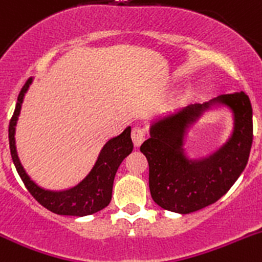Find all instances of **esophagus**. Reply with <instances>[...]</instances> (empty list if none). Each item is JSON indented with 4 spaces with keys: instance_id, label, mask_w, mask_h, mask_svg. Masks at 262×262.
<instances>
[{
    "instance_id": "34e87169",
    "label": "esophagus",
    "mask_w": 262,
    "mask_h": 262,
    "mask_svg": "<svg viewBox=\"0 0 262 262\" xmlns=\"http://www.w3.org/2000/svg\"><path fill=\"white\" fill-rule=\"evenodd\" d=\"M144 138H146V132H144L143 128H141V126H134L132 129V139H133L134 146H141Z\"/></svg>"
}]
</instances>
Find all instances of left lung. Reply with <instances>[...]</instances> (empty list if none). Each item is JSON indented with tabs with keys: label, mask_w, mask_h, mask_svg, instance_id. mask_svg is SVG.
I'll return each mask as SVG.
<instances>
[{
	"label": "left lung",
	"mask_w": 262,
	"mask_h": 262,
	"mask_svg": "<svg viewBox=\"0 0 262 262\" xmlns=\"http://www.w3.org/2000/svg\"><path fill=\"white\" fill-rule=\"evenodd\" d=\"M233 111L235 128L228 142L211 157L189 160L184 155L186 128L212 104ZM141 146L149 166L152 200L165 210L189 214L215 204L230 189L247 165L253 139L252 106L245 92L222 95L156 121Z\"/></svg>",
	"instance_id": "8db88e82"
}]
</instances>
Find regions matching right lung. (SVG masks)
I'll return each instance as SVG.
<instances>
[{
    "mask_svg": "<svg viewBox=\"0 0 262 262\" xmlns=\"http://www.w3.org/2000/svg\"><path fill=\"white\" fill-rule=\"evenodd\" d=\"M32 79H28L21 88L17 97L16 107L9 125V142L12 161L30 194L50 211L57 215H70V216H85L92 215L105 209L111 201L113 184L118 167L121 161L133 151V142L130 138V126L125 129L120 136L111 138L101 149L98 159L90 174L78 185L67 190L53 192L38 187L25 172L21 166L15 146V126L19 118L24 96L29 88Z\"/></svg>",
    "mask_w": 262,
    "mask_h": 262,
    "instance_id": "right-lung-1",
    "label": "right lung"
}]
</instances>
